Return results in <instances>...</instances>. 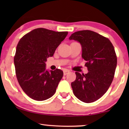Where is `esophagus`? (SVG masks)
<instances>
[{"label":"esophagus","mask_w":129,"mask_h":129,"mask_svg":"<svg viewBox=\"0 0 129 129\" xmlns=\"http://www.w3.org/2000/svg\"><path fill=\"white\" fill-rule=\"evenodd\" d=\"M69 72H70V71L69 70H64V71H63V75H64V76H66V75H68Z\"/></svg>","instance_id":"1"}]
</instances>
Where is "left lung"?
<instances>
[{
  "instance_id": "obj_1",
  "label": "left lung",
  "mask_w": 129,
  "mask_h": 129,
  "mask_svg": "<svg viewBox=\"0 0 129 129\" xmlns=\"http://www.w3.org/2000/svg\"><path fill=\"white\" fill-rule=\"evenodd\" d=\"M70 40L82 46V57L89 72H76V79L71 83L75 96L84 103L100 99L110 87L117 66V56L112 43L107 39L91 30L73 33Z\"/></svg>"
}]
</instances>
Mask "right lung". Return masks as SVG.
Listing matches in <instances>:
<instances>
[{"label":"right lung","mask_w":129,"mask_h":129,"mask_svg":"<svg viewBox=\"0 0 129 129\" xmlns=\"http://www.w3.org/2000/svg\"><path fill=\"white\" fill-rule=\"evenodd\" d=\"M68 34V31L38 28L19 40L14 57L16 75L22 90L30 98L43 101L55 93L63 72L58 69L48 71L45 62Z\"/></svg>","instance_id":"right-lung-1"}]
</instances>
